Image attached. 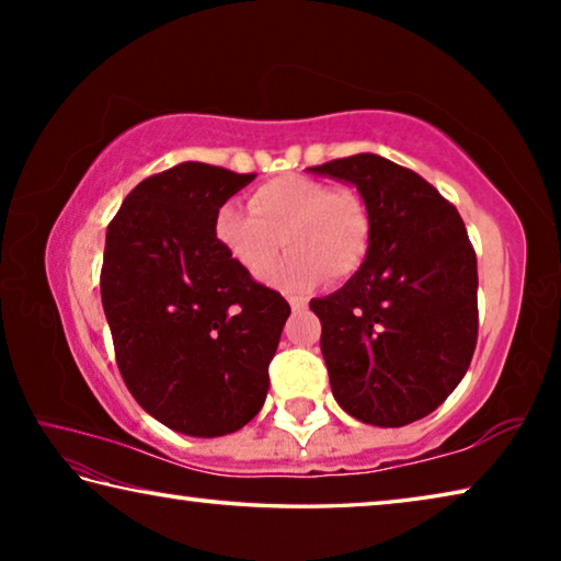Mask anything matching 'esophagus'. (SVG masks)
I'll list each match as a JSON object with an SVG mask.
<instances>
[{
	"label": "esophagus",
	"instance_id": "1",
	"mask_svg": "<svg viewBox=\"0 0 561 561\" xmlns=\"http://www.w3.org/2000/svg\"><path fill=\"white\" fill-rule=\"evenodd\" d=\"M287 301H289L291 311H304V309H307V304H309V299L299 297V294H291V297H287Z\"/></svg>",
	"mask_w": 561,
	"mask_h": 561
}]
</instances>
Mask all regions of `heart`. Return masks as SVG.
<instances>
[{
  "label": "heart",
  "mask_w": 561,
  "mask_h": 561,
  "mask_svg": "<svg viewBox=\"0 0 561 561\" xmlns=\"http://www.w3.org/2000/svg\"><path fill=\"white\" fill-rule=\"evenodd\" d=\"M213 230L227 257L252 277L267 270L282 240L289 252L264 279L294 291L358 272L371 247V210L356 187L279 175L252 190L250 213L237 203L217 207Z\"/></svg>",
  "instance_id": "b5f03b06"
}]
</instances>
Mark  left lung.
Here are the masks:
<instances>
[{
	"mask_svg": "<svg viewBox=\"0 0 561 561\" xmlns=\"http://www.w3.org/2000/svg\"><path fill=\"white\" fill-rule=\"evenodd\" d=\"M356 185L371 247L344 287L309 307L336 403L401 428L433 413L478 344V257L462 217L428 180L374 153L309 168Z\"/></svg>",
	"mask_w": 561,
	"mask_h": 561,
	"instance_id": "obj_1",
	"label": "left lung"
}]
</instances>
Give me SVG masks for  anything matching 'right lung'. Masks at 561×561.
Returning <instances> with one entry per match:
<instances>
[{
    "mask_svg": "<svg viewBox=\"0 0 561 561\" xmlns=\"http://www.w3.org/2000/svg\"><path fill=\"white\" fill-rule=\"evenodd\" d=\"M252 180L187 160L133 187L106 232L101 301L118 371L144 411L195 438L260 413L291 311L213 230L217 207Z\"/></svg>",
    "mask_w": 561,
    "mask_h": 561,
    "instance_id": "right-lung-1",
    "label": "right lung"
}]
</instances>
